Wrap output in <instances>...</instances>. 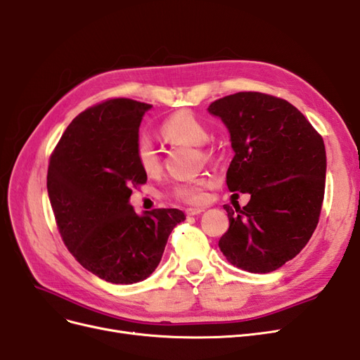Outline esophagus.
Returning <instances> with one entry per match:
<instances>
[{
    "instance_id": "obj_1",
    "label": "esophagus",
    "mask_w": 360,
    "mask_h": 360,
    "mask_svg": "<svg viewBox=\"0 0 360 360\" xmlns=\"http://www.w3.org/2000/svg\"><path fill=\"white\" fill-rule=\"evenodd\" d=\"M202 212H204V209H188L184 213H186V216H198Z\"/></svg>"
}]
</instances>
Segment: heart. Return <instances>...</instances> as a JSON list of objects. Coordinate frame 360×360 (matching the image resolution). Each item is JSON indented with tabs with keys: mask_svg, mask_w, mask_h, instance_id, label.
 Returning <instances> with one entry per match:
<instances>
[{
	"mask_svg": "<svg viewBox=\"0 0 360 360\" xmlns=\"http://www.w3.org/2000/svg\"><path fill=\"white\" fill-rule=\"evenodd\" d=\"M160 134L171 143L197 146L198 155L205 162H210L216 158L214 147L207 144V139L210 138L209 127L204 124L200 117L191 111H179L168 117L160 126ZM135 159L141 171L147 176H155L160 171V156L155 144L147 136H141L136 141ZM207 186H209V179L205 177L181 181L174 184L171 197L183 204L198 205L207 200Z\"/></svg>",
	"mask_w": 360,
	"mask_h": 360,
	"instance_id": "obj_1",
	"label": "heart"
}]
</instances>
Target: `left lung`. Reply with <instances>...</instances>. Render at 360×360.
Returning <instances> with one entry per match:
<instances>
[{
	"instance_id": "8db88e82",
	"label": "left lung",
	"mask_w": 360,
	"mask_h": 360,
	"mask_svg": "<svg viewBox=\"0 0 360 360\" xmlns=\"http://www.w3.org/2000/svg\"><path fill=\"white\" fill-rule=\"evenodd\" d=\"M209 111L226 124L236 151L226 186L250 195L242 209L224 205L230 228L221 252L238 269L269 274L296 257L317 228L326 184L323 138L296 106L266 93L225 96Z\"/></svg>"
}]
</instances>
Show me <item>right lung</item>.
<instances>
[{
    "label": "right lung",
    "instance_id": "right-lung-1",
    "mask_svg": "<svg viewBox=\"0 0 360 360\" xmlns=\"http://www.w3.org/2000/svg\"><path fill=\"white\" fill-rule=\"evenodd\" d=\"M150 108L126 97L86 108L49 158L46 186L63 242L82 267L112 284L153 274L172 228L186 219L177 209L138 216L129 204L132 188L147 181L135 144Z\"/></svg>",
    "mask_w": 360,
    "mask_h": 360
}]
</instances>
